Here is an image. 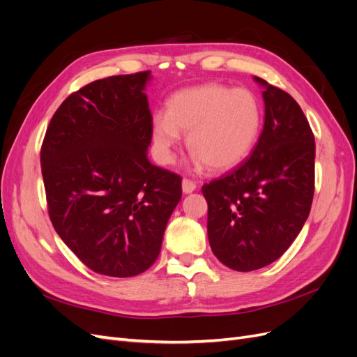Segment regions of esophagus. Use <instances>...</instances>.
<instances>
[{"instance_id": "esophagus-1", "label": "esophagus", "mask_w": 357, "mask_h": 357, "mask_svg": "<svg viewBox=\"0 0 357 357\" xmlns=\"http://www.w3.org/2000/svg\"><path fill=\"white\" fill-rule=\"evenodd\" d=\"M181 189L185 193H192L193 190L197 189V183L193 180H189V178H183L181 181Z\"/></svg>"}]
</instances>
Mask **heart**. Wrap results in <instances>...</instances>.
I'll return each mask as SVG.
<instances>
[{"mask_svg":"<svg viewBox=\"0 0 357 357\" xmlns=\"http://www.w3.org/2000/svg\"><path fill=\"white\" fill-rule=\"evenodd\" d=\"M167 113H156L152 135L156 159L174 162V149L188 134L193 167L225 171L243 162L253 150L262 128V107L248 89L207 83L176 92Z\"/></svg>","mask_w":357,"mask_h":357,"instance_id":"1","label":"heart"}]
</instances>
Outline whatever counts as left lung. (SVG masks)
I'll use <instances>...</instances> for the list:
<instances>
[{"instance_id": "1", "label": "left lung", "mask_w": 357, "mask_h": 357, "mask_svg": "<svg viewBox=\"0 0 357 357\" xmlns=\"http://www.w3.org/2000/svg\"><path fill=\"white\" fill-rule=\"evenodd\" d=\"M264 88L265 123L252 155L202 186L213 253L235 271H255L282 256L304 226L314 195V135L291 96Z\"/></svg>"}]
</instances>
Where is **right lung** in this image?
Segmentation results:
<instances>
[{
	"mask_svg": "<svg viewBox=\"0 0 357 357\" xmlns=\"http://www.w3.org/2000/svg\"><path fill=\"white\" fill-rule=\"evenodd\" d=\"M150 71L112 75L71 93L41 146L49 218L71 252L109 277L144 273L159 256L181 177L153 165Z\"/></svg>",
	"mask_w": 357,
	"mask_h": 357,
	"instance_id": "obj_1",
	"label": "right lung"
}]
</instances>
